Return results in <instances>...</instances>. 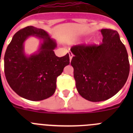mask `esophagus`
<instances>
[{"label": "esophagus", "mask_w": 133, "mask_h": 133, "mask_svg": "<svg viewBox=\"0 0 133 133\" xmlns=\"http://www.w3.org/2000/svg\"><path fill=\"white\" fill-rule=\"evenodd\" d=\"M69 58H70V61H71L72 56H73V54L70 51V52H69Z\"/></svg>", "instance_id": "obj_1"}]
</instances>
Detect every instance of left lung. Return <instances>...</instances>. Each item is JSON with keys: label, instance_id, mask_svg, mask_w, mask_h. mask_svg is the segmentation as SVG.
Instances as JSON below:
<instances>
[{"label": "left lung", "instance_id": "obj_1", "mask_svg": "<svg viewBox=\"0 0 133 133\" xmlns=\"http://www.w3.org/2000/svg\"><path fill=\"white\" fill-rule=\"evenodd\" d=\"M103 43L73 46L75 56L70 64L74 69L76 87L81 97L99 102L111 98L127 82L130 70L127 49L117 30L102 29Z\"/></svg>", "mask_w": 133, "mask_h": 133}]
</instances>
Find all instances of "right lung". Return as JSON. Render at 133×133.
<instances>
[{"label":"right lung","instance_id":"add662e5","mask_svg":"<svg viewBox=\"0 0 133 133\" xmlns=\"http://www.w3.org/2000/svg\"><path fill=\"white\" fill-rule=\"evenodd\" d=\"M30 36L43 40L38 52L29 57L24 52V41ZM55 40L43 29L29 26L12 37L4 55V74L11 89L20 97L38 101L55 92L56 78L70 63L69 55L58 57L54 49Z\"/></svg>","mask_w":133,"mask_h":133}]
</instances>
